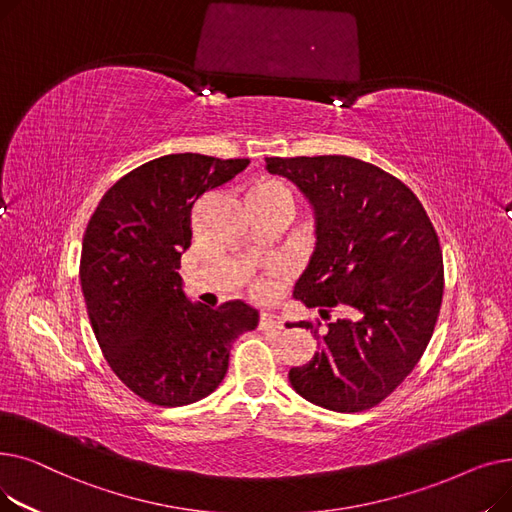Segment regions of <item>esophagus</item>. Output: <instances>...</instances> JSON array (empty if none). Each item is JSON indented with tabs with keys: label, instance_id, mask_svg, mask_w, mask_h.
I'll list each match as a JSON object with an SVG mask.
<instances>
[{
	"label": "esophagus",
	"instance_id": "esophagus-1",
	"mask_svg": "<svg viewBox=\"0 0 512 512\" xmlns=\"http://www.w3.org/2000/svg\"><path fill=\"white\" fill-rule=\"evenodd\" d=\"M282 319L276 313H261L259 315V330H280Z\"/></svg>",
	"mask_w": 512,
	"mask_h": 512
}]
</instances>
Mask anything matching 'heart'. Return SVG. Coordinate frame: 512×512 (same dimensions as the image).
I'll return each instance as SVG.
<instances>
[{
  "label": "heart",
  "mask_w": 512,
  "mask_h": 512,
  "mask_svg": "<svg viewBox=\"0 0 512 512\" xmlns=\"http://www.w3.org/2000/svg\"><path fill=\"white\" fill-rule=\"evenodd\" d=\"M249 203L251 205H270V207H282L286 213H292L294 199L290 186L274 176H261L257 178L249 188ZM263 284L255 282L253 290L263 292Z\"/></svg>",
  "instance_id": "obj_1"
}]
</instances>
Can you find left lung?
I'll return each instance as SVG.
<instances>
[{
	"label": "left lung",
	"instance_id": "left-lung-1",
	"mask_svg": "<svg viewBox=\"0 0 512 512\" xmlns=\"http://www.w3.org/2000/svg\"><path fill=\"white\" fill-rule=\"evenodd\" d=\"M265 170L301 188L317 224L294 299L319 309L324 326L299 321L317 353L288 380L317 407L367 411L405 382L434 334L444 294L436 228L405 182L363 159L265 157ZM334 308L342 318L331 319Z\"/></svg>",
	"mask_w": 512,
	"mask_h": 512
}]
</instances>
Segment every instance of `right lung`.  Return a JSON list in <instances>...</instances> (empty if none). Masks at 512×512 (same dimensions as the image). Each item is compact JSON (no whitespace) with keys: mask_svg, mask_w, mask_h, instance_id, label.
Instances as JSON below:
<instances>
[{"mask_svg":"<svg viewBox=\"0 0 512 512\" xmlns=\"http://www.w3.org/2000/svg\"><path fill=\"white\" fill-rule=\"evenodd\" d=\"M247 166V157L201 153L151 159L101 197L87 224L80 286L91 328L116 378L151 405L211 394L234 338L257 326V311L238 299L215 309L191 303L178 274L193 205Z\"/></svg>","mask_w":512,"mask_h":512,"instance_id":"obj_1","label":"right lung"}]
</instances>
